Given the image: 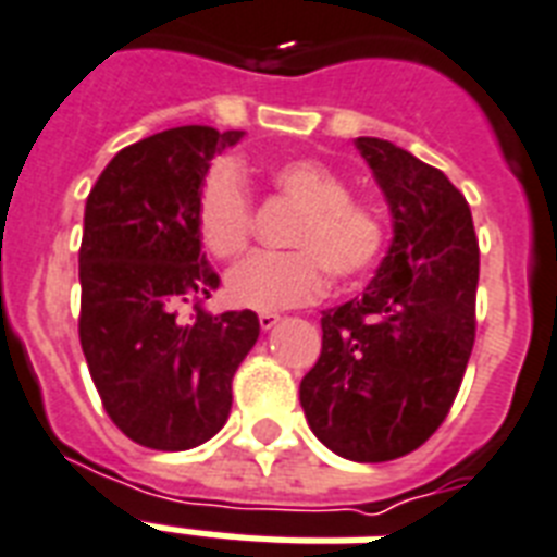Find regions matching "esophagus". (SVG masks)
<instances>
[{
	"mask_svg": "<svg viewBox=\"0 0 557 557\" xmlns=\"http://www.w3.org/2000/svg\"><path fill=\"white\" fill-rule=\"evenodd\" d=\"M280 324L277 312H260V326L262 330H271V326Z\"/></svg>",
	"mask_w": 557,
	"mask_h": 557,
	"instance_id": "obj_1",
	"label": "esophagus"
}]
</instances>
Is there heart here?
<instances>
[{"label":"heart","mask_w":557,"mask_h":557,"mask_svg":"<svg viewBox=\"0 0 557 557\" xmlns=\"http://www.w3.org/2000/svg\"><path fill=\"white\" fill-rule=\"evenodd\" d=\"M271 184L297 203L288 227L292 250H257L233 265L224 292L233 307L274 309L309 304L324 295L326 271L335 283H350L373 269L385 250V222L373 203L347 195L345 177L312 157H288L271 165ZM198 239L212 257L233 260L253 233V201L239 169L215 163L195 203Z\"/></svg>","instance_id":"obj_1"}]
</instances>
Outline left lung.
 Here are the masks:
<instances>
[{"mask_svg":"<svg viewBox=\"0 0 557 557\" xmlns=\"http://www.w3.org/2000/svg\"><path fill=\"white\" fill-rule=\"evenodd\" d=\"M356 148L388 198L394 242L362 297L321 318L300 380L318 441L350 461H392L435 435L476 342L479 242L449 177L388 139Z\"/></svg>","mask_w":557,"mask_h":557,"instance_id":"1","label":"left lung"}]
</instances>
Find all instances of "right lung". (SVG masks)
I'll return each mask as SVG.
<instances>
[{"instance_id":"right-lung-1","label":"right lung","mask_w":557,"mask_h":557,"mask_svg":"<svg viewBox=\"0 0 557 557\" xmlns=\"http://www.w3.org/2000/svg\"><path fill=\"white\" fill-rule=\"evenodd\" d=\"M239 139L242 131L207 125L139 139L87 198L81 350L108 418L139 447L177 453L222 430L233 373L260 335L250 309H201L219 274L203 260L195 203L212 154Z\"/></svg>"}]
</instances>
